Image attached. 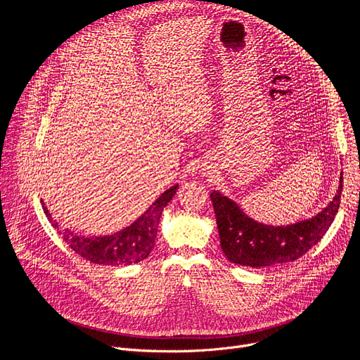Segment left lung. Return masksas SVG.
Wrapping results in <instances>:
<instances>
[{"instance_id":"left-lung-1","label":"left lung","mask_w":360,"mask_h":360,"mask_svg":"<svg viewBox=\"0 0 360 360\" xmlns=\"http://www.w3.org/2000/svg\"><path fill=\"white\" fill-rule=\"evenodd\" d=\"M342 172L333 199L319 214L289 225H268L248 217L239 205L221 193L211 192L221 246L229 262L265 268L299 259L315 246L332 225L340 202Z\"/></svg>"}]
</instances>
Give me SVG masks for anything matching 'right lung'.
<instances>
[{"mask_svg":"<svg viewBox=\"0 0 360 360\" xmlns=\"http://www.w3.org/2000/svg\"><path fill=\"white\" fill-rule=\"evenodd\" d=\"M178 184L162 192L155 200L149 205V208L138 217L129 226L114 232L111 235L85 236L78 235L74 231L65 228L60 231L58 222L51 217L45 202L41 199V205L45 217L51 221L53 226L61 233L65 243L75 250L84 259L98 265H132L148 258V255L155 245L158 225L164 208L171 202L176 193Z\"/></svg>","mask_w":360,"mask_h":360,"instance_id":"right-lung-1","label":"right lung"}]
</instances>
